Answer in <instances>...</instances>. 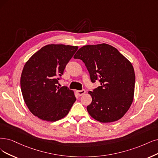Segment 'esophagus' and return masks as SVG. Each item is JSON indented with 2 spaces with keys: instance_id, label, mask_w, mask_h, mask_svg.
Here are the masks:
<instances>
[{
  "instance_id": "1",
  "label": "esophagus",
  "mask_w": 158,
  "mask_h": 158,
  "mask_svg": "<svg viewBox=\"0 0 158 158\" xmlns=\"http://www.w3.org/2000/svg\"><path fill=\"white\" fill-rule=\"evenodd\" d=\"M76 92H77V94L79 95V96H82L83 94H85V90H77L76 91Z\"/></svg>"
}]
</instances>
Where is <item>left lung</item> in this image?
Segmentation results:
<instances>
[{"mask_svg":"<svg viewBox=\"0 0 158 158\" xmlns=\"http://www.w3.org/2000/svg\"><path fill=\"white\" fill-rule=\"evenodd\" d=\"M73 58L83 60L92 83L100 82L101 86L89 92L92 99L86 108L89 114L103 123L120 119L133 100L135 75L131 63L106 44L85 45Z\"/></svg>","mask_w":158,"mask_h":158,"instance_id":"8db88e82","label":"left lung"}]
</instances>
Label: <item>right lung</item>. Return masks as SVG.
I'll list each match as a JSON object with an SVG mask.
<instances>
[{
  "label": "right lung",
  "instance_id": "add662e5",
  "mask_svg": "<svg viewBox=\"0 0 158 158\" xmlns=\"http://www.w3.org/2000/svg\"><path fill=\"white\" fill-rule=\"evenodd\" d=\"M77 49V46L49 44L25 63L21 76L22 95L28 109L38 118L55 122L68 114L76 100L74 92L57 84Z\"/></svg>",
  "mask_w": 158,
  "mask_h": 158
}]
</instances>
